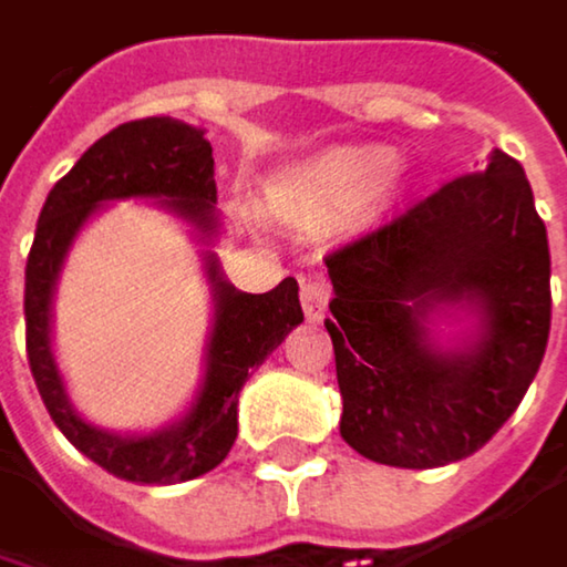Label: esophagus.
I'll use <instances>...</instances> for the list:
<instances>
[{
    "mask_svg": "<svg viewBox=\"0 0 567 567\" xmlns=\"http://www.w3.org/2000/svg\"><path fill=\"white\" fill-rule=\"evenodd\" d=\"M329 281L322 275H309L302 278V309H306V319L309 322H322L326 319V306H329Z\"/></svg>",
    "mask_w": 567,
    "mask_h": 567,
    "instance_id": "1",
    "label": "esophagus"
}]
</instances>
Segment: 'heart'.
Wrapping results in <instances>:
<instances>
[{"label": "heart", "instance_id": "b5f03b06", "mask_svg": "<svg viewBox=\"0 0 567 567\" xmlns=\"http://www.w3.org/2000/svg\"><path fill=\"white\" fill-rule=\"evenodd\" d=\"M402 175L389 145H336L261 182L268 212L302 228H332L399 195Z\"/></svg>", "mask_w": 567, "mask_h": 567}]
</instances>
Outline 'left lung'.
<instances>
[{
    "mask_svg": "<svg viewBox=\"0 0 567 567\" xmlns=\"http://www.w3.org/2000/svg\"><path fill=\"white\" fill-rule=\"evenodd\" d=\"M342 439L395 468L478 452L518 409L551 329V255L525 168L495 148L389 225L332 251ZM439 318L468 321L455 347Z\"/></svg>",
    "mask_w": 567,
    "mask_h": 567,
    "instance_id": "obj_1",
    "label": "left lung"
}]
</instances>
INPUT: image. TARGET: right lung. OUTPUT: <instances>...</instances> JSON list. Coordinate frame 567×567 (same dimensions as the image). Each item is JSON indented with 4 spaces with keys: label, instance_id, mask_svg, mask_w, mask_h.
Segmentation results:
<instances>
[{
    "label": "right lung",
    "instance_id": "add662e5",
    "mask_svg": "<svg viewBox=\"0 0 567 567\" xmlns=\"http://www.w3.org/2000/svg\"><path fill=\"white\" fill-rule=\"evenodd\" d=\"M155 197L206 245L203 264L213 289V329L203 353V382L193 405L155 433L122 436L85 423L64 392L51 352V299L71 241L109 200ZM221 231L215 208V158L205 132L182 118L155 115L112 128L62 175L35 225L25 261V352L35 389L59 432L109 475L135 485L192 482L228 455L238 435V392L286 336L306 319L299 281L286 278L265 296L238 292L208 248Z\"/></svg>",
    "mask_w": 567,
    "mask_h": 567
}]
</instances>
